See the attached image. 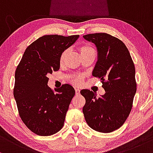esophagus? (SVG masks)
I'll return each mask as SVG.
<instances>
[{"mask_svg":"<svg viewBox=\"0 0 153 153\" xmlns=\"http://www.w3.org/2000/svg\"><path fill=\"white\" fill-rule=\"evenodd\" d=\"M75 93H76V95H79V94H80V90H79V89H78V88L75 89Z\"/></svg>","mask_w":153,"mask_h":153,"instance_id":"obj_1","label":"esophagus"}]
</instances>
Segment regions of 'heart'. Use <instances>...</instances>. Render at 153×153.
I'll return each mask as SVG.
<instances>
[{
    "label": "heart",
    "mask_w": 153,
    "mask_h": 153,
    "mask_svg": "<svg viewBox=\"0 0 153 153\" xmlns=\"http://www.w3.org/2000/svg\"><path fill=\"white\" fill-rule=\"evenodd\" d=\"M79 52L80 53H81L82 57L85 56H90H90H95V57L96 56L95 49L91 45H80L79 48ZM66 53H67V50H65V51H63L61 53V55H60L59 63L61 65H62L63 62H64ZM84 78H85V75L84 74H73L69 76V77H68V80H69V82L73 84V85L79 86L80 85H82Z\"/></svg>",
    "instance_id": "1"
}]
</instances>
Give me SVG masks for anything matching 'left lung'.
Instances as JSON below:
<instances>
[{"mask_svg":"<svg viewBox=\"0 0 153 153\" xmlns=\"http://www.w3.org/2000/svg\"><path fill=\"white\" fill-rule=\"evenodd\" d=\"M83 37L97 46L98 60L92 75L101 80L105 91L100 97L89 90L80 92L86 100L83 114L90 128L110 133L122 126L132 109L137 91L134 63L126 46L117 37L107 33Z\"/></svg>","mask_w":153,"mask_h":153,"instance_id":"obj_1","label":"left lung"}]
</instances>
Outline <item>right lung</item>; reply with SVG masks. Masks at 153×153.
<instances>
[{"label":"right lung","mask_w":153,"mask_h":153,"mask_svg":"<svg viewBox=\"0 0 153 153\" xmlns=\"http://www.w3.org/2000/svg\"><path fill=\"white\" fill-rule=\"evenodd\" d=\"M79 37L42 36L27 48L17 66L13 96L20 118L36 134L50 136L63 126L75 90L66 84L54 93L48 86V76L59 69L60 55Z\"/></svg>","instance_id":"obj_1"}]
</instances>
